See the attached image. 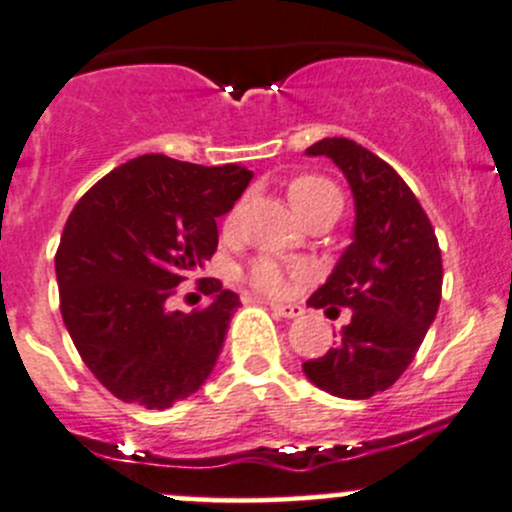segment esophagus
<instances>
[{"label": "esophagus", "mask_w": 512, "mask_h": 512, "mask_svg": "<svg viewBox=\"0 0 512 512\" xmlns=\"http://www.w3.org/2000/svg\"><path fill=\"white\" fill-rule=\"evenodd\" d=\"M270 307L275 309L277 314H280V317H285V319H297V317H302L304 314V309L299 307V304H285V302H270Z\"/></svg>", "instance_id": "34e87169"}]
</instances>
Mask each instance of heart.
Instances as JSON below:
<instances>
[{
	"instance_id": "b5f03b06",
	"label": "heart",
	"mask_w": 512,
	"mask_h": 512,
	"mask_svg": "<svg viewBox=\"0 0 512 512\" xmlns=\"http://www.w3.org/2000/svg\"><path fill=\"white\" fill-rule=\"evenodd\" d=\"M289 203L292 208L297 210L302 218L307 215L319 213V210H329V208H342V195L339 190L329 183L327 178L314 173H302L297 178H292L287 188ZM242 203H237L235 208L227 213L225 218V230L230 232L235 227L237 218H240ZM247 280L255 289L267 294H282L287 287V270L272 257H257L250 267H247Z\"/></svg>"
}]
</instances>
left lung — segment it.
Returning a JSON list of instances; mask_svg holds the SVG:
<instances>
[{"label": "left lung", "instance_id": "obj_1", "mask_svg": "<svg viewBox=\"0 0 512 512\" xmlns=\"http://www.w3.org/2000/svg\"><path fill=\"white\" fill-rule=\"evenodd\" d=\"M307 156L334 160L354 195L352 245L309 307L352 309L337 347L302 369L314 386L339 399L386 391L414 356L441 302L443 265L436 232L399 173L349 138H322Z\"/></svg>", "mask_w": 512, "mask_h": 512}]
</instances>
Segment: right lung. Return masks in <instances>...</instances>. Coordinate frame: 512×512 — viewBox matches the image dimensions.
Wrapping results in <instances>:
<instances>
[{
	"label": "right lung",
	"mask_w": 512,
	"mask_h": 512,
	"mask_svg": "<svg viewBox=\"0 0 512 512\" xmlns=\"http://www.w3.org/2000/svg\"><path fill=\"white\" fill-rule=\"evenodd\" d=\"M252 170L168 156L118 165L76 203L56 250L61 317L91 374L126 404L168 409L205 384L240 297L198 280L210 304L170 312L175 287L218 250V218Z\"/></svg>",
	"instance_id": "add662e5"
}]
</instances>
